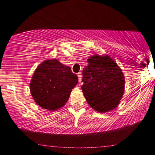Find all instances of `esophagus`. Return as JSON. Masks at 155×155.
<instances>
[{"instance_id":"34e87169","label":"esophagus","mask_w":155,"mask_h":155,"mask_svg":"<svg viewBox=\"0 0 155 155\" xmlns=\"http://www.w3.org/2000/svg\"><path fill=\"white\" fill-rule=\"evenodd\" d=\"M77 76H78V78H79V82L81 81V73L79 72L77 74Z\"/></svg>"}]
</instances>
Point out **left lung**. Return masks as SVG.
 <instances>
[{"label":"left lung","mask_w":155,"mask_h":155,"mask_svg":"<svg viewBox=\"0 0 155 155\" xmlns=\"http://www.w3.org/2000/svg\"><path fill=\"white\" fill-rule=\"evenodd\" d=\"M83 68L81 90L90 107L101 113L114 109L124 95L125 80L122 69L108 54H95Z\"/></svg>","instance_id":"1"}]
</instances>
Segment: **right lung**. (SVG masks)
Instances as JSON below:
<instances>
[{
    "mask_svg": "<svg viewBox=\"0 0 155 155\" xmlns=\"http://www.w3.org/2000/svg\"><path fill=\"white\" fill-rule=\"evenodd\" d=\"M78 77L71 68L57 59L42 62L33 74L30 90L37 105L49 111L63 107L77 84Z\"/></svg>",
    "mask_w": 155,
    "mask_h": 155,
    "instance_id": "right-lung-1",
    "label": "right lung"
}]
</instances>
